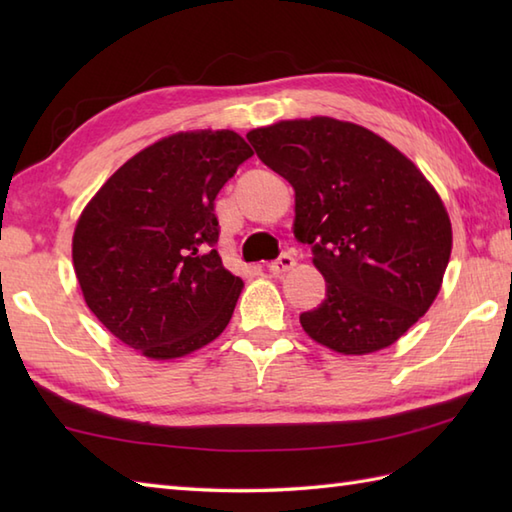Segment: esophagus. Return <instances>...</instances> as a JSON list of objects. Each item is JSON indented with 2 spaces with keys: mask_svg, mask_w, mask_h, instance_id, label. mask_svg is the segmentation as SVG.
<instances>
[{
  "mask_svg": "<svg viewBox=\"0 0 512 512\" xmlns=\"http://www.w3.org/2000/svg\"><path fill=\"white\" fill-rule=\"evenodd\" d=\"M295 264H297L295 257H292L290 253H284V255L277 259V262H270L268 264V270L273 275H284V273H288V270L295 268Z\"/></svg>",
  "mask_w": 512,
  "mask_h": 512,
  "instance_id": "obj_1",
  "label": "esophagus"
}]
</instances>
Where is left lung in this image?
<instances>
[{
    "label": "left lung",
    "mask_w": 512,
    "mask_h": 512,
    "mask_svg": "<svg viewBox=\"0 0 512 512\" xmlns=\"http://www.w3.org/2000/svg\"><path fill=\"white\" fill-rule=\"evenodd\" d=\"M264 165L295 189L292 233L328 286L299 321L345 356L394 345L442 288L453 231L424 173L367 127L330 116L250 129Z\"/></svg>",
    "instance_id": "1"
}]
</instances>
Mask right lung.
I'll use <instances>...</instances> for the list:
<instances>
[{
  "mask_svg": "<svg viewBox=\"0 0 512 512\" xmlns=\"http://www.w3.org/2000/svg\"><path fill=\"white\" fill-rule=\"evenodd\" d=\"M253 149L233 129L156 140L107 178L72 235L83 299L151 361L182 358L224 332L244 281L222 266L215 195Z\"/></svg>",
  "mask_w": 512,
  "mask_h": 512,
  "instance_id": "add662e5",
  "label": "right lung"
}]
</instances>
